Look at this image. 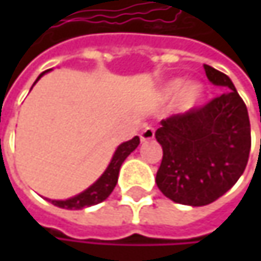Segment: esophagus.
<instances>
[{
	"instance_id": "obj_1",
	"label": "esophagus",
	"mask_w": 261,
	"mask_h": 261,
	"mask_svg": "<svg viewBox=\"0 0 261 261\" xmlns=\"http://www.w3.org/2000/svg\"><path fill=\"white\" fill-rule=\"evenodd\" d=\"M155 136V130L152 127H145L142 133H140V140L142 142H148V140H152Z\"/></svg>"
}]
</instances>
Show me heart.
Returning <instances> with one entry per match:
<instances>
[{
	"instance_id": "obj_1",
	"label": "heart",
	"mask_w": 261,
	"mask_h": 261,
	"mask_svg": "<svg viewBox=\"0 0 261 261\" xmlns=\"http://www.w3.org/2000/svg\"><path fill=\"white\" fill-rule=\"evenodd\" d=\"M180 87H181V83H180V81H174L172 84H169L168 92H169V93H177V92L180 90ZM199 95H201L199 87H198V86H190V87L186 90V102H187V104H193V102L198 99Z\"/></svg>"
}]
</instances>
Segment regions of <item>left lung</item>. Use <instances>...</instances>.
I'll return each mask as SVG.
<instances>
[{
	"instance_id": "8db88e82",
	"label": "left lung",
	"mask_w": 261,
	"mask_h": 261,
	"mask_svg": "<svg viewBox=\"0 0 261 261\" xmlns=\"http://www.w3.org/2000/svg\"><path fill=\"white\" fill-rule=\"evenodd\" d=\"M204 69L207 79L227 92L163 119L155 131L163 148L155 182L166 198L193 207L228 192L243 174L251 149L248 110L233 81L208 65Z\"/></svg>"
}]
</instances>
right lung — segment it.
Instances as JSON below:
<instances>
[{"label": "right lung", "instance_id": "obj_1", "mask_svg": "<svg viewBox=\"0 0 261 261\" xmlns=\"http://www.w3.org/2000/svg\"><path fill=\"white\" fill-rule=\"evenodd\" d=\"M45 72H42L39 75V79L43 75ZM37 79V80H39ZM36 80V81H37ZM140 143V139L136 136L128 142H124L122 145L118 146L109 168L106 169V172L93 182L89 189H86L84 192H81L77 196H72L66 201H51L54 205L60 207V208H68V210H80L84 207H90L95 204L102 202L104 199L109 198V195L113 192L116 182H118V175H119V169L124 163V160L130 155L131 152L137 148V145Z\"/></svg>", "mask_w": 261, "mask_h": 261}]
</instances>
